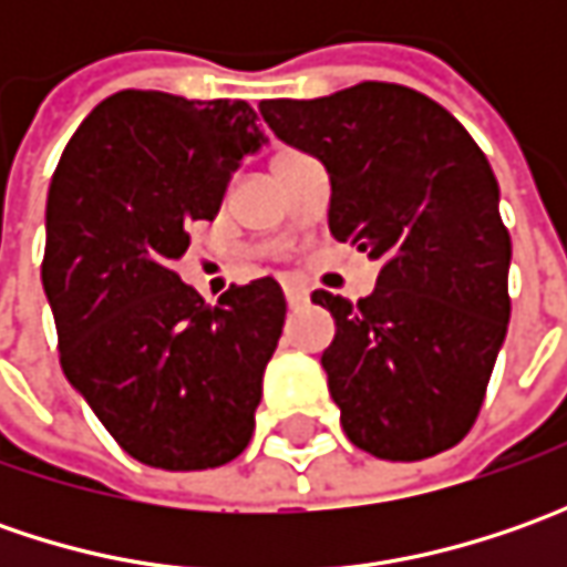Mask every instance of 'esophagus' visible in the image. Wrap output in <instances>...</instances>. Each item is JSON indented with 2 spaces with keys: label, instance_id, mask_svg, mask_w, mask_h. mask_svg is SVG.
Instances as JSON below:
<instances>
[{
  "label": "esophagus",
  "instance_id": "obj_1",
  "mask_svg": "<svg viewBox=\"0 0 567 567\" xmlns=\"http://www.w3.org/2000/svg\"><path fill=\"white\" fill-rule=\"evenodd\" d=\"M284 293H287V302H290V306H302V302L309 299V293H306L299 284H287V287H284Z\"/></svg>",
  "mask_w": 567,
  "mask_h": 567
}]
</instances>
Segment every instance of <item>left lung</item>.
Listing matches in <instances>:
<instances>
[{"mask_svg": "<svg viewBox=\"0 0 567 567\" xmlns=\"http://www.w3.org/2000/svg\"><path fill=\"white\" fill-rule=\"evenodd\" d=\"M258 110L328 169L331 236L381 265L357 302L312 293L338 324L321 365L347 439L381 461L457 445L512 318V236L486 154L445 106L384 81Z\"/></svg>", "mask_w": 567, "mask_h": 567, "instance_id": "1", "label": "left lung"}]
</instances>
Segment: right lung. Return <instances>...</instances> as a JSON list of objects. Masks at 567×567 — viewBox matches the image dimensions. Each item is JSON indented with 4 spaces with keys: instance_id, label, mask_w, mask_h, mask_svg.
Listing matches in <instances>:
<instances>
[{
    "instance_id": "add662e5",
    "label": "right lung",
    "mask_w": 567,
    "mask_h": 567,
    "mask_svg": "<svg viewBox=\"0 0 567 567\" xmlns=\"http://www.w3.org/2000/svg\"><path fill=\"white\" fill-rule=\"evenodd\" d=\"M243 100L120 91L81 122L47 195L43 293L69 384L135 461L210 470L251 442L287 299L274 277L207 306L173 271L268 142Z\"/></svg>"
}]
</instances>
